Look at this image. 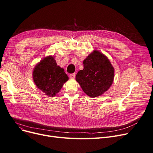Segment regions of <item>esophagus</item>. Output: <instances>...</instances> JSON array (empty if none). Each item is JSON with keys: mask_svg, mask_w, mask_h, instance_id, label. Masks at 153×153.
Segmentation results:
<instances>
[{"mask_svg": "<svg viewBox=\"0 0 153 153\" xmlns=\"http://www.w3.org/2000/svg\"><path fill=\"white\" fill-rule=\"evenodd\" d=\"M69 77L71 79H74L76 77V73H72V74H70Z\"/></svg>", "mask_w": 153, "mask_h": 153, "instance_id": "esophagus-1", "label": "esophagus"}]
</instances>
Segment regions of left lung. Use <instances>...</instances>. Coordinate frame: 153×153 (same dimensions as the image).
<instances>
[{"mask_svg":"<svg viewBox=\"0 0 153 153\" xmlns=\"http://www.w3.org/2000/svg\"><path fill=\"white\" fill-rule=\"evenodd\" d=\"M84 69L76 74V80L86 94L96 97L110 88L114 70L109 59L97 51L89 54L83 62Z\"/></svg>","mask_w":153,"mask_h":153,"instance_id":"8db88e82","label":"left lung"}]
</instances>
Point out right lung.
<instances>
[{
  "label": "right lung",
  "mask_w": 153,
  "mask_h": 153,
  "mask_svg": "<svg viewBox=\"0 0 153 153\" xmlns=\"http://www.w3.org/2000/svg\"><path fill=\"white\" fill-rule=\"evenodd\" d=\"M33 79L37 87L51 97L60 91L69 77L64 70L57 65L52 56H48L36 66Z\"/></svg>",
  "instance_id": "obj_1"
}]
</instances>
